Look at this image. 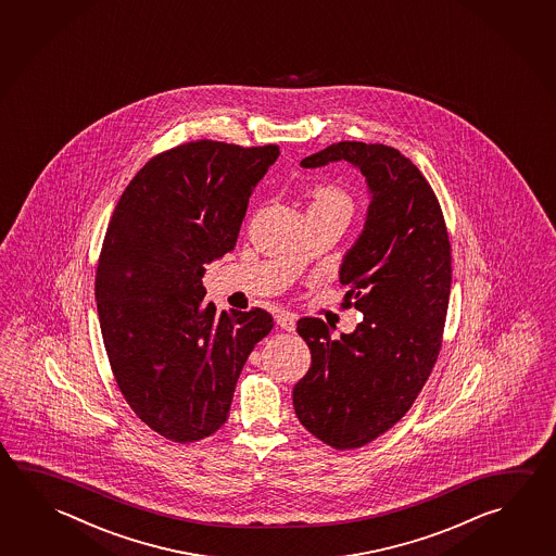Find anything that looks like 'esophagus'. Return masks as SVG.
I'll return each mask as SVG.
<instances>
[{
    "mask_svg": "<svg viewBox=\"0 0 556 556\" xmlns=\"http://www.w3.org/2000/svg\"><path fill=\"white\" fill-rule=\"evenodd\" d=\"M275 321L281 326L282 330L294 331V328H296V316L292 312H277Z\"/></svg>",
    "mask_w": 556,
    "mask_h": 556,
    "instance_id": "esophagus-1",
    "label": "esophagus"
}]
</instances>
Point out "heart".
<instances>
[{"mask_svg": "<svg viewBox=\"0 0 556 556\" xmlns=\"http://www.w3.org/2000/svg\"><path fill=\"white\" fill-rule=\"evenodd\" d=\"M351 199L343 189L336 186H318L312 191L311 208H336L345 215L351 213Z\"/></svg>", "mask_w": 556, "mask_h": 556, "instance_id": "1", "label": "heart"}]
</instances>
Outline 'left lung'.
Listing matches in <instances>:
<instances>
[{
    "instance_id": "obj_1",
    "label": "left lung",
    "mask_w": 556,
    "mask_h": 556,
    "mask_svg": "<svg viewBox=\"0 0 556 556\" xmlns=\"http://www.w3.org/2000/svg\"><path fill=\"white\" fill-rule=\"evenodd\" d=\"M345 160L367 179L369 213L340 269L343 306L363 312L331 338L318 318L296 331L311 348L292 390L296 418L333 448L363 447L404 418L438 361L451 292V244L438 197L396 148L343 140L302 167Z\"/></svg>"
}]
</instances>
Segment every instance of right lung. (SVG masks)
Listing matches in <instances>:
<instances>
[{"mask_svg": "<svg viewBox=\"0 0 556 556\" xmlns=\"http://www.w3.org/2000/svg\"><path fill=\"white\" fill-rule=\"evenodd\" d=\"M279 147L197 140L152 157L109 220L96 301L109 365L138 418L193 443L228 418L236 382L269 312L216 314L205 265L235 250L250 195Z\"/></svg>", "mask_w": 556, "mask_h": 556, "instance_id": "right-lung-1", "label": "right lung"}]
</instances>
